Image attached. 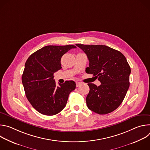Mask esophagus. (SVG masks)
<instances>
[{
    "instance_id": "esophagus-1",
    "label": "esophagus",
    "mask_w": 150,
    "mask_h": 150,
    "mask_svg": "<svg viewBox=\"0 0 150 150\" xmlns=\"http://www.w3.org/2000/svg\"><path fill=\"white\" fill-rule=\"evenodd\" d=\"M81 84V82H76V87H78Z\"/></svg>"
}]
</instances>
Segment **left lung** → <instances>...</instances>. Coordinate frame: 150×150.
Wrapping results in <instances>:
<instances>
[{
    "label": "left lung",
    "instance_id": "left-lung-1",
    "mask_svg": "<svg viewBox=\"0 0 150 150\" xmlns=\"http://www.w3.org/2000/svg\"><path fill=\"white\" fill-rule=\"evenodd\" d=\"M76 46L89 60V67L85 72L93 74L101 83L98 87L88 83V108L100 115L112 112L122 103L129 87L131 68L126 57L119 51L104 45Z\"/></svg>",
    "mask_w": 150,
    "mask_h": 150
}]
</instances>
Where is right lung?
<instances>
[{
  "mask_svg": "<svg viewBox=\"0 0 150 150\" xmlns=\"http://www.w3.org/2000/svg\"><path fill=\"white\" fill-rule=\"evenodd\" d=\"M74 45L47 46L33 53L27 59L22 75L26 97L39 113L53 116L66 106L69 95L76 87L73 81L56 84L54 74L62 68V56Z\"/></svg>",
  "mask_w": 150,
  "mask_h": 150,
  "instance_id": "right-lung-1",
  "label": "right lung"
}]
</instances>
